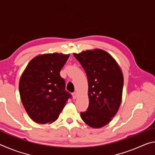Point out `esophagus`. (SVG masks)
<instances>
[{
	"label": "esophagus",
	"instance_id": "1",
	"mask_svg": "<svg viewBox=\"0 0 155 155\" xmlns=\"http://www.w3.org/2000/svg\"><path fill=\"white\" fill-rule=\"evenodd\" d=\"M72 97H73V99H76V98H77V94L76 93V92L72 93Z\"/></svg>",
	"mask_w": 155,
	"mask_h": 155
}]
</instances>
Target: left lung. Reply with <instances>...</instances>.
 <instances>
[{
  "mask_svg": "<svg viewBox=\"0 0 155 155\" xmlns=\"http://www.w3.org/2000/svg\"><path fill=\"white\" fill-rule=\"evenodd\" d=\"M88 80L89 107L81 117L88 126L99 128L111 121L120 108L124 77L111 54L101 49L74 53Z\"/></svg>",
  "mask_w": 155,
  "mask_h": 155,
  "instance_id": "obj_1",
  "label": "left lung"
}]
</instances>
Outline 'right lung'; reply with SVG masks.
<instances>
[{"label":"right lung","mask_w":155,"mask_h":155,"mask_svg":"<svg viewBox=\"0 0 155 155\" xmlns=\"http://www.w3.org/2000/svg\"><path fill=\"white\" fill-rule=\"evenodd\" d=\"M69 56L57 52L37 56L21 76V101L28 116L36 123L54 122L72 96L65 90V81L60 76Z\"/></svg>","instance_id":"right-lung-1"}]
</instances>
